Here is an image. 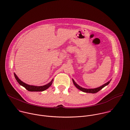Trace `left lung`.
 <instances>
[{"instance_id":"obj_1","label":"left lung","mask_w":130,"mask_h":130,"mask_svg":"<svg viewBox=\"0 0 130 130\" xmlns=\"http://www.w3.org/2000/svg\"><path fill=\"white\" fill-rule=\"evenodd\" d=\"M72 80H73V84H74V85H75V87L77 88V89H78L79 90H81V91H82L83 92H86V93H96V92H99L100 90H101V89H102L104 87H105L106 86H107V85H108L109 83H110V81H109L108 82H107V83H106V84H105L104 85H103V86H101V87H99V88H94V89H85V88H82V87H80L79 86H78L75 82H74V80H73V79H72Z\"/></svg>"}]
</instances>
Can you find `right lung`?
Masks as SVG:
<instances>
[{"instance_id":"right-lung-1","label":"right lung","mask_w":130,"mask_h":130,"mask_svg":"<svg viewBox=\"0 0 130 130\" xmlns=\"http://www.w3.org/2000/svg\"><path fill=\"white\" fill-rule=\"evenodd\" d=\"M14 76L15 77L16 79L18 82V83L29 91H37L38 92V91H44L45 90L47 89V88H48L50 87V86L52 85L53 81V80H52L50 83H48L45 85L42 86H35L29 85H27V84L23 83L20 79H19V78L15 74V73H14Z\"/></svg>"}]
</instances>
